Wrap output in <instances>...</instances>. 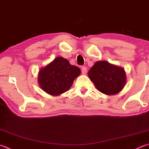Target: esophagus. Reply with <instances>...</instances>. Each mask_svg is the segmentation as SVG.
Instances as JSON below:
<instances>
[{
    "instance_id": "1",
    "label": "esophagus",
    "mask_w": 149,
    "mask_h": 149,
    "mask_svg": "<svg viewBox=\"0 0 149 149\" xmlns=\"http://www.w3.org/2000/svg\"><path fill=\"white\" fill-rule=\"evenodd\" d=\"M87 72V68L85 66H81V72L83 74H86Z\"/></svg>"
}]
</instances>
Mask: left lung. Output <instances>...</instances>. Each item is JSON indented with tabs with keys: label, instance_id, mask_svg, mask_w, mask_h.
Returning <instances> with one entry per match:
<instances>
[{
	"label": "left lung",
	"instance_id": "8db88e82",
	"mask_svg": "<svg viewBox=\"0 0 149 149\" xmlns=\"http://www.w3.org/2000/svg\"><path fill=\"white\" fill-rule=\"evenodd\" d=\"M88 75L99 91L109 95L121 91L126 80L123 68L106 61L96 62L88 71Z\"/></svg>",
	"mask_w": 149,
	"mask_h": 149
}]
</instances>
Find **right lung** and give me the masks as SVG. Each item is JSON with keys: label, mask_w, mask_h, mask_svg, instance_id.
<instances>
[{"label": "right lung", "mask_w": 149, "mask_h": 149, "mask_svg": "<svg viewBox=\"0 0 149 149\" xmlns=\"http://www.w3.org/2000/svg\"><path fill=\"white\" fill-rule=\"evenodd\" d=\"M80 74L79 68L60 56L40 70L38 81L40 87L47 93L59 95L69 90Z\"/></svg>", "instance_id": "right-lung-1"}]
</instances>
